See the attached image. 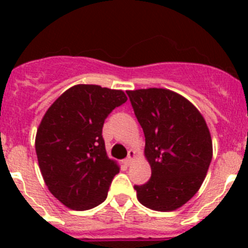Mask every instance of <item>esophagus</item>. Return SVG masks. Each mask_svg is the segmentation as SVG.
Returning a JSON list of instances; mask_svg holds the SVG:
<instances>
[{
	"mask_svg": "<svg viewBox=\"0 0 248 248\" xmlns=\"http://www.w3.org/2000/svg\"><path fill=\"white\" fill-rule=\"evenodd\" d=\"M135 157V151L134 150H129V154H128V157H126L125 160H124V163H125V165H130L131 161L134 160Z\"/></svg>",
	"mask_w": 248,
	"mask_h": 248,
	"instance_id": "34e87169",
	"label": "esophagus"
}]
</instances>
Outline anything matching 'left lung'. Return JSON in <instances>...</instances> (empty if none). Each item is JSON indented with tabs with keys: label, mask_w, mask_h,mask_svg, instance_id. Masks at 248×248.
<instances>
[{
	"label": "left lung",
	"mask_w": 248,
	"mask_h": 248,
	"mask_svg": "<svg viewBox=\"0 0 248 248\" xmlns=\"http://www.w3.org/2000/svg\"><path fill=\"white\" fill-rule=\"evenodd\" d=\"M145 135L151 177L135 185L138 200L155 211H174L200 189L212 159L210 130L200 111L180 94L163 88L128 91Z\"/></svg>",
	"instance_id": "left-lung-1"
}]
</instances>
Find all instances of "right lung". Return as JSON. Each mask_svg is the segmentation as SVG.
Instances as JSON below:
<instances>
[{"label": "right lung", "instance_id": "1", "mask_svg": "<svg viewBox=\"0 0 248 248\" xmlns=\"http://www.w3.org/2000/svg\"><path fill=\"white\" fill-rule=\"evenodd\" d=\"M126 99L123 91L78 84L46 111L36 135L38 165L48 190L69 209H93L107 199L119 166L107 155L103 124Z\"/></svg>", "mask_w": 248, "mask_h": 248}]
</instances>
